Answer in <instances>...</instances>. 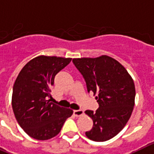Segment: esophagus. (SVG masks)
Instances as JSON below:
<instances>
[{
    "label": "esophagus",
    "mask_w": 154,
    "mask_h": 154,
    "mask_svg": "<svg viewBox=\"0 0 154 154\" xmlns=\"http://www.w3.org/2000/svg\"><path fill=\"white\" fill-rule=\"evenodd\" d=\"M73 114H74L75 116H77V117H80V116H83L84 115V111L81 109L74 110V111H73Z\"/></svg>",
    "instance_id": "1"
}]
</instances>
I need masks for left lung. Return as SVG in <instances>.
<instances>
[{"instance_id": "8db88e82", "label": "left lung", "mask_w": 154, "mask_h": 154, "mask_svg": "<svg viewBox=\"0 0 154 154\" xmlns=\"http://www.w3.org/2000/svg\"><path fill=\"white\" fill-rule=\"evenodd\" d=\"M73 62L85 80L88 92L97 95L98 109L85 111L93 121L85 135L95 142L111 139L123 129L133 112V79L124 66L107 55L73 58Z\"/></svg>"}]
</instances>
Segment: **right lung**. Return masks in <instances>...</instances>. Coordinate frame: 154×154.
Instances as JSON below:
<instances>
[{"mask_svg":"<svg viewBox=\"0 0 154 154\" xmlns=\"http://www.w3.org/2000/svg\"><path fill=\"white\" fill-rule=\"evenodd\" d=\"M70 57L40 55L27 62L16 77L12 110L19 125L35 139L55 137L73 110L51 103L54 77L71 62Z\"/></svg>","mask_w":154,"mask_h":154,"instance_id":"obj_1","label":"right lung"}]
</instances>
